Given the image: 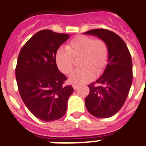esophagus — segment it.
<instances>
[{
	"label": "esophagus",
	"mask_w": 146,
	"mask_h": 146,
	"mask_svg": "<svg viewBox=\"0 0 146 146\" xmlns=\"http://www.w3.org/2000/svg\"><path fill=\"white\" fill-rule=\"evenodd\" d=\"M72 86H73L74 89H77V87H78V85L77 84H74L72 85Z\"/></svg>",
	"instance_id": "obj_1"
}]
</instances>
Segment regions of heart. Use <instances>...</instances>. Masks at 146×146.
<instances>
[{"mask_svg":"<svg viewBox=\"0 0 146 146\" xmlns=\"http://www.w3.org/2000/svg\"><path fill=\"white\" fill-rule=\"evenodd\" d=\"M81 59L79 65L82 68L75 70L70 74L72 83H86L95 76V71L100 73L107 63L109 50L102 40H94L89 36H78L67 44V48H60L55 55V62L59 70L67 74L72 72L74 59Z\"/></svg>","mask_w":146,"mask_h":146,"instance_id":"b5f03b06","label":"heart"}]
</instances>
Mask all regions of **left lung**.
<instances>
[{"mask_svg":"<svg viewBox=\"0 0 146 146\" xmlns=\"http://www.w3.org/2000/svg\"><path fill=\"white\" fill-rule=\"evenodd\" d=\"M84 33L102 39L109 50L108 64L103 74L88 85L90 91L85 105L95 117H111L121 109L129 93L133 79L131 54L123 40L111 30L94 29Z\"/></svg>","mask_w":146,"mask_h":146,"instance_id":"left-lung-1","label":"left lung"}]
</instances>
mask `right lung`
<instances>
[{"instance_id":"1","label":"right lung","mask_w":146,"mask_h":146,"mask_svg":"<svg viewBox=\"0 0 146 146\" xmlns=\"http://www.w3.org/2000/svg\"><path fill=\"white\" fill-rule=\"evenodd\" d=\"M68 34L42 30L35 34L21 50L15 76L20 95L28 110L43 121L61 119L74 92L64 85L67 76L60 72L55 55Z\"/></svg>"}]
</instances>
